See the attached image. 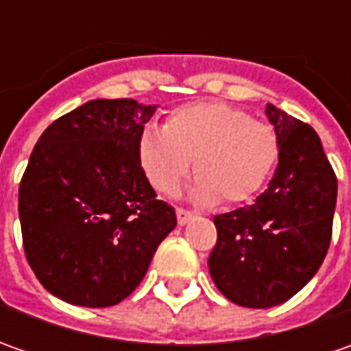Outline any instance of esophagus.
<instances>
[{"mask_svg":"<svg viewBox=\"0 0 351 351\" xmlns=\"http://www.w3.org/2000/svg\"><path fill=\"white\" fill-rule=\"evenodd\" d=\"M176 215H178V223L180 224L189 223V221L193 219V210H187L183 209V207H178V209H176Z\"/></svg>","mask_w":351,"mask_h":351,"instance_id":"1","label":"esophagus"}]
</instances>
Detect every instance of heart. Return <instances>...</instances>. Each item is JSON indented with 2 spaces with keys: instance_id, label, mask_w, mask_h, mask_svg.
<instances>
[{
  "instance_id": "1",
  "label": "heart",
  "mask_w": 351,
  "mask_h": 351,
  "mask_svg": "<svg viewBox=\"0 0 351 351\" xmlns=\"http://www.w3.org/2000/svg\"><path fill=\"white\" fill-rule=\"evenodd\" d=\"M136 154L156 191L171 195L195 158L193 195L203 203H246L262 189L279 160L276 128L223 101L183 105L164 127L146 125Z\"/></svg>"
}]
</instances>
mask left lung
I'll list each match as a JSON object with an SVG mask.
<instances>
[{
  "label": "left lung",
  "instance_id": "8db88e82",
  "mask_svg": "<svg viewBox=\"0 0 351 351\" xmlns=\"http://www.w3.org/2000/svg\"><path fill=\"white\" fill-rule=\"evenodd\" d=\"M279 164L254 205L217 215L209 256L215 285L232 303L269 308L315 277L330 246L338 180L315 128L267 103Z\"/></svg>",
  "mask_w": 351,
  "mask_h": 351
}]
</instances>
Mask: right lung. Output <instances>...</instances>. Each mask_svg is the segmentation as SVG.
<instances>
[{"label":"right lung","mask_w":351,"mask_h":351,"mask_svg":"<svg viewBox=\"0 0 351 351\" xmlns=\"http://www.w3.org/2000/svg\"><path fill=\"white\" fill-rule=\"evenodd\" d=\"M156 105L93 99L40 134L19 183L23 248L36 279L80 306H113L138 287L176 209L156 199L136 142Z\"/></svg>","instance_id":"add662e5"}]
</instances>
